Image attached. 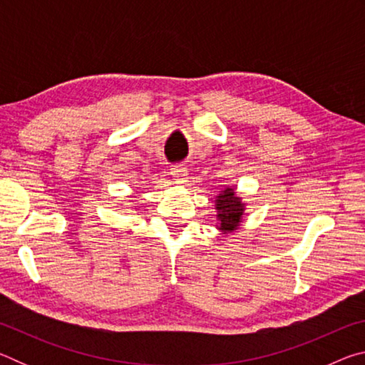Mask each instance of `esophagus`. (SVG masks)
<instances>
[{
  "label": "esophagus",
  "instance_id": "obj_1",
  "mask_svg": "<svg viewBox=\"0 0 365 365\" xmlns=\"http://www.w3.org/2000/svg\"><path fill=\"white\" fill-rule=\"evenodd\" d=\"M170 175L177 183H185L188 180V170L187 168H183V165H174V168L170 169Z\"/></svg>",
  "mask_w": 365,
  "mask_h": 365
}]
</instances>
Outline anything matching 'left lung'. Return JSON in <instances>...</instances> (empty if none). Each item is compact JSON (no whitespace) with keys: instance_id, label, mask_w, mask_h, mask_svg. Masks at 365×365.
Here are the masks:
<instances>
[{"instance_id":"1","label":"left lung","mask_w":365,"mask_h":365,"mask_svg":"<svg viewBox=\"0 0 365 365\" xmlns=\"http://www.w3.org/2000/svg\"><path fill=\"white\" fill-rule=\"evenodd\" d=\"M246 205L242 197L237 196L235 187H227L220 191L219 196H215V211H217V228L227 235L237 230L243 220Z\"/></svg>"}]
</instances>
